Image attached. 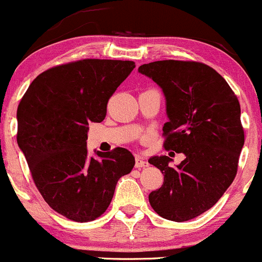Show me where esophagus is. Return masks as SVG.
Returning a JSON list of instances; mask_svg holds the SVG:
<instances>
[{"label": "esophagus", "mask_w": 262, "mask_h": 262, "mask_svg": "<svg viewBox=\"0 0 262 262\" xmlns=\"http://www.w3.org/2000/svg\"><path fill=\"white\" fill-rule=\"evenodd\" d=\"M135 166H136L137 168H140V167H147L148 162L146 161V160L143 159L142 156H140V155H137V156L135 157Z\"/></svg>", "instance_id": "34e87169"}]
</instances>
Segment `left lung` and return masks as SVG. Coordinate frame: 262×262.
<instances>
[{
  "label": "left lung",
  "mask_w": 262,
  "mask_h": 262,
  "mask_svg": "<svg viewBox=\"0 0 262 262\" xmlns=\"http://www.w3.org/2000/svg\"><path fill=\"white\" fill-rule=\"evenodd\" d=\"M139 72L164 92L165 148L186 156L176 167H170L168 156L148 160L164 173V184L148 201L166 220H191L211 209L235 179L245 142L240 103L225 78L207 64L155 61L140 66Z\"/></svg>",
  "instance_id": "obj_1"
}]
</instances>
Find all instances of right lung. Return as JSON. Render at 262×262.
Masks as SVG:
<instances>
[{"mask_svg":"<svg viewBox=\"0 0 262 262\" xmlns=\"http://www.w3.org/2000/svg\"><path fill=\"white\" fill-rule=\"evenodd\" d=\"M135 62L81 60L47 70L32 81L17 108V143L45 201L76 222L107 210L120 177L135 166L126 148L87 152L90 122L106 116L108 98Z\"/></svg>","mask_w":262,"mask_h":262,"instance_id":"right-lung-1","label":"right lung"}]
</instances>
